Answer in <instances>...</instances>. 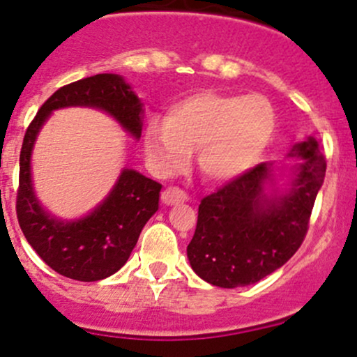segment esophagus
Instances as JSON below:
<instances>
[{
	"mask_svg": "<svg viewBox=\"0 0 357 357\" xmlns=\"http://www.w3.org/2000/svg\"><path fill=\"white\" fill-rule=\"evenodd\" d=\"M160 198H162V202L166 205H176L188 200V195H186L181 188H178V186H169V188L162 191Z\"/></svg>",
	"mask_w": 357,
	"mask_h": 357,
	"instance_id": "1",
	"label": "esophagus"
}]
</instances>
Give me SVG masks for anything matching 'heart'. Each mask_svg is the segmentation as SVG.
Wrapping results in <instances>:
<instances>
[{
    "label": "heart",
    "instance_id": "obj_1",
    "mask_svg": "<svg viewBox=\"0 0 357 357\" xmlns=\"http://www.w3.org/2000/svg\"><path fill=\"white\" fill-rule=\"evenodd\" d=\"M275 111L258 93L198 92L150 121L145 149L160 171H176L198 150V167L212 181L243 174L261 157L275 131Z\"/></svg>",
    "mask_w": 357,
    "mask_h": 357
}]
</instances>
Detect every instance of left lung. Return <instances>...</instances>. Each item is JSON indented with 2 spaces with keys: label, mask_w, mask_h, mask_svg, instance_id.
Returning <instances> with one entry per match:
<instances>
[{
  "label": "left lung",
  "mask_w": 357,
  "mask_h": 357,
  "mask_svg": "<svg viewBox=\"0 0 357 357\" xmlns=\"http://www.w3.org/2000/svg\"><path fill=\"white\" fill-rule=\"evenodd\" d=\"M291 155L301 157L303 164L286 195L264 193L272 164L261 162L200 202L197 229L186 248L198 277L217 287L250 286L299 250L327 160L311 137L296 144Z\"/></svg>",
  "instance_id": "1"
}]
</instances>
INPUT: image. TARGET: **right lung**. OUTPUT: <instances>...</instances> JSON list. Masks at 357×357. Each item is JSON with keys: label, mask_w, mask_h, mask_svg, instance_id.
Returning <instances> with one entry per match:
<instances>
[{"label": "right lung", "mask_w": 357, "mask_h": 357, "mask_svg": "<svg viewBox=\"0 0 357 357\" xmlns=\"http://www.w3.org/2000/svg\"><path fill=\"white\" fill-rule=\"evenodd\" d=\"M87 106L106 111L135 138L142 135V104L119 75L99 73L58 89L40 106L25 131L20 150L17 219L36 253L54 272L82 282L118 272L138 241L142 229L159 208L162 185L125 169L106 200L78 220H58L44 212L30 179V153L40 126L59 107Z\"/></svg>", "instance_id": "right-lung-1"}]
</instances>
